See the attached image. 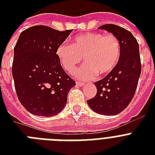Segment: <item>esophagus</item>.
I'll return each mask as SVG.
<instances>
[{
    "label": "esophagus",
    "instance_id": "1",
    "mask_svg": "<svg viewBox=\"0 0 155 155\" xmlns=\"http://www.w3.org/2000/svg\"><path fill=\"white\" fill-rule=\"evenodd\" d=\"M84 83L82 82H79V81H76V85H78V86H80V87H83L84 86Z\"/></svg>",
    "mask_w": 155,
    "mask_h": 155
}]
</instances>
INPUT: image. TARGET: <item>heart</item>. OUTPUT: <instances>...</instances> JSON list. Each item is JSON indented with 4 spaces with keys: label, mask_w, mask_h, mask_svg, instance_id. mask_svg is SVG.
<instances>
[{
    "label": "heart",
    "mask_w": 155,
    "mask_h": 155,
    "mask_svg": "<svg viewBox=\"0 0 155 155\" xmlns=\"http://www.w3.org/2000/svg\"><path fill=\"white\" fill-rule=\"evenodd\" d=\"M121 54V45L113 34L85 33L76 35L72 44L61 43L56 55L68 73H73L76 66L86 62L76 73L80 80H87L99 75H107L117 66Z\"/></svg>",
    "instance_id": "obj_1"
}]
</instances>
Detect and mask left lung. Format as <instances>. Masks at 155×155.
<instances>
[{"label":"left lung","instance_id":"8db88e82","mask_svg":"<svg viewBox=\"0 0 155 155\" xmlns=\"http://www.w3.org/2000/svg\"><path fill=\"white\" fill-rule=\"evenodd\" d=\"M99 29L105 30L118 38L121 54L117 66L102 80L95 82L97 92L87 101L90 108L104 116L121 113L134 97L142 71L139 45L132 33L114 24H105Z\"/></svg>","mask_w":155,"mask_h":155}]
</instances>
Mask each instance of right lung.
Returning a JSON list of instances; mask_svg holds the SVG:
<instances>
[{
	"mask_svg": "<svg viewBox=\"0 0 155 155\" xmlns=\"http://www.w3.org/2000/svg\"><path fill=\"white\" fill-rule=\"evenodd\" d=\"M72 30L34 25L21 33L13 49L12 74L20 103L36 116L52 117L62 111L75 85L56 55L57 47Z\"/></svg>",
	"mask_w": 155,
	"mask_h": 155,
	"instance_id": "add662e5",
	"label": "right lung"
}]
</instances>
